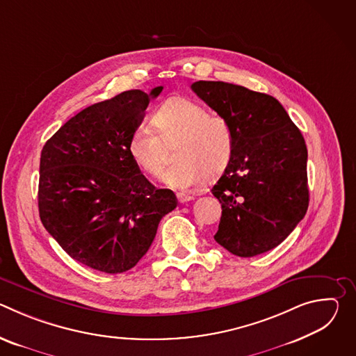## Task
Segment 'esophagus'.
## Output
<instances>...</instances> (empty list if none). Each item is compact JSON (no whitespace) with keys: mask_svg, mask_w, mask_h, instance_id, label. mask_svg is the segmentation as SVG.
<instances>
[{"mask_svg":"<svg viewBox=\"0 0 356 356\" xmlns=\"http://www.w3.org/2000/svg\"><path fill=\"white\" fill-rule=\"evenodd\" d=\"M177 200H179V202H181V204H184V202L194 200V195L193 194H187V193H179L177 194Z\"/></svg>","mask_w":356,"mask_h":356,"instance_id":"obj_1","label":"esophagus"}]
</instances>
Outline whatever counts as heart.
<instances>
[{"mask_svg":"<svg viewBox=\"0 0 356 356\" xmlns=\"http://www.w3.org/2000/svg\"><path fill=\"white\" fill-rule=\"evenodd\" d=\"M152 127L134 128L128 154L134 165L150 177H158L166 163V147H175V168L161 181L175 190H188L209 176H220L231 163L235 134L231 122L187 97H172L152 114Z\"/></svg>","mask_w":356,"mask_h":356,"instance_id":"1","label":"heart"}]
</instances>
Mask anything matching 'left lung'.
Wrapping results in <instances>:
<instances>
[{
  "label": "left lung",
  "mask_w": 356,
  "mask_h": 356,
  "mask_svg": "<svg viewBox=\"0 0 356 356\" xmlns=\"http://www.w3.org/2000/svg\"><path fill=\"white\" fill-rule=\"evenodd\" d=\"M191 90L235 134L232 161L211 190L222 209L214 239L236 257L261 255L307 213L306 142L272 95L224 81L200 80Z\"/></svg>",
  "instance_id": "1"
}]
</instances>
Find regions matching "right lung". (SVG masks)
<instances>
[{
  "mask_svg": "<svg viewBox=\"0 0 356 356\" xmlns=\"http://www.w3.org/2000/svg\"><path fill=\"white\" fill-rule=\"evenodd\" d=\"M129 90L70 118L40 154L39 216L74 261L104 273L134 268L176 209L173 191L156 188L134 165L128 138L150 98Z\"/></svg>",
  "mask_w": 356,
  "mask_h": 356,
  "instance_id": "right-lung-1",
  "label": "right lung"
}]
</instances>
